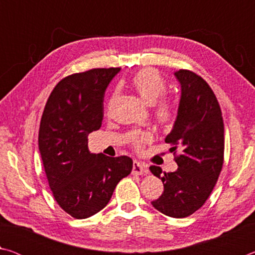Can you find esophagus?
I'll return each mask as SVG.
<instances>
[{
	"mask_svg": "<svg viewBox=\"0 0 255 255\" xmlns=\"http://www.w3.org/2000/svg\"><path fill=\"white\" fill-rule=\"evenodd\" d=\"M132 173L133 174H146L148 173V169L140 162L133 161L132 163Z\"/></svg>",
	"mask_w": 255,
	"mask_h": 255,
	"instance_id": "obj_1",
	"label": "esophagus"
}]
</instances>
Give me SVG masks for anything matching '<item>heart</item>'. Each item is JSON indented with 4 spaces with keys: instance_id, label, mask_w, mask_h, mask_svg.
I'll use <instances>...</instances> for the list:
<instances>
[{
    "instance_id": "obj_1",
    "label": "heart",
    "mask_w": 255,
    "mask_h": 255,
    "mask_svg": "<svg viewBox=\"0 0 255 255\" xmlns=\"http://www.w3.org/2000/svg\"><path fill=\"white\" fill-rule=\"evenodd\" d=\"M131 85L141 98L148 105L154 103V115L157 123L163 126H169L175 120L176 117V105L172 99L162 97L166 90L165 82H164L161 74L154 68L146 67L138 71L131 79ZM150 135L148 132L132 138V145L135 148L140 149L143 145L150 140Z\"/></svg>"
}]
</instances>
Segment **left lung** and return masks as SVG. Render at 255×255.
<instances>
[{
  "label": "left lung",
  "instance_id": "1",
  "mask_svg": "<svg viewBox=\"0 0 255 255\" xmlns=\"http://www.w3.org/2000/svg\"><path fill=\"white\" fill-rule=\"evenodd\" d=\"M174 75L181 84V99L173 129L165 138L175 155V172L149 170L162 180L164 191L152 201L155 209L173 218H184L201 208L217 182L224 163L222 110L208 83L188 70Z\"/></svg>",
  "mask_w": 255,
  "mask_h": 255
}]
</instances>
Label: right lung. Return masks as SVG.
<instances>
[{"label":"right lung","mask_w":255,"mask_h":255,"mask_svg":"<svg viewBox=\"0 0 255 255\" xmlns=\"http://www.w3.org/2000/svg\"><path fill=\"white\" fill-rule=\"evenodd\" d=\"M120 67L93 68L59 81L40 120L39 152L55 200L76 219L105 208L115 188L130 174L132 159L92 154L90 132L101 127L103 99Z\"/></svg>","instance_id":"1"}]
</instances>
